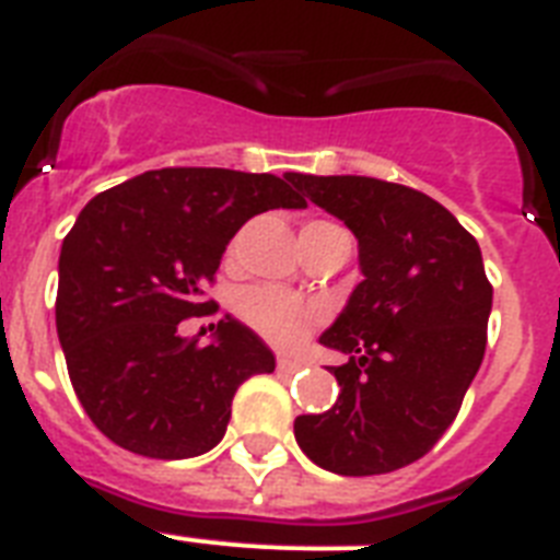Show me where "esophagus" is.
<instances>
[{"mask_svg": "<svg viewBox=\"0 0 560 560\" xmlns=\"http://www.w3.org/2000/svg\"><path fill=\"white\" fill-rule=\"evenodd\" d=\"M303 366H306V363H303V360L283 358V354H280V358H277V369H280V372H298V369H303Z\"/></svg>", "mask_w": 560, "mask_h": 560, "instance_id": "1", "label": "esophagus"}]
</instances>
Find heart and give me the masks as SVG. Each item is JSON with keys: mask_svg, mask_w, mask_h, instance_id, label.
I'll return each mask as SVG.
<instances>
[{"mask_svg": "<svg viewBox=\"0 0 560 560\" xmlns=\"http://www.w3.org/2000/svg\"><path fill=\"white\" fill-rule=\"evenodd\" d=\"M317 225L329 223H308L306 229H317ZM234 308L243 323H248L254 331H260L277 346L298 343L300 337L312 326H317L323 317L320 306L294 298L289 291L269 289V285H252V289L240 291Z\"/></svg>", "mask_w": 560, "mask_h": 560, "instance_id": "b5f03b06", "label": "heart"}]
</instances>
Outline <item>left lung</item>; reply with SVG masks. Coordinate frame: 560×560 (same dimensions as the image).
<instances>
[{
  "label": "left lung",
  "instance_id": "8db88e82",
  "mask_svg": "<svg viewBox=\"0 0 560 560\" xmlns=\"http://www.w3.org/2000/svg\"><path fill=\"white\" fill-rule=\"evenodd\" d=\"M358 237L363 280L320 343L340 395L294 420L298 446L337 475H383L427 455L464 404L487 349L492 285L478 240L441 202L374 177L291 174Z\"/></svg>",
  "mask_w": 560,
  "mask_h": 560
}]
</instances>
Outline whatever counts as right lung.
Listing matches in <instances>:
<instances>
[{
    "label": "right lung",
    "mask_w": 560,
    "mask_h": 560,
    "mask_svg": "<svg viewBox=\"0 0 560 560\" xmlns=\"http://www.w3.org/2000/svg\"><path fill=\"white\" fill-rule=\"evenodd\" d=\"M269 208L306 200L275 174L160 168L80 211L59 252L57 335L82 409L117 446L160 460L214 450L240 383L275 372L269 346L234 317L208 346L177 331L214 306L202 289L229 240Z\"/></svg>",
    "instance_id": "1"
}]
</instances>
